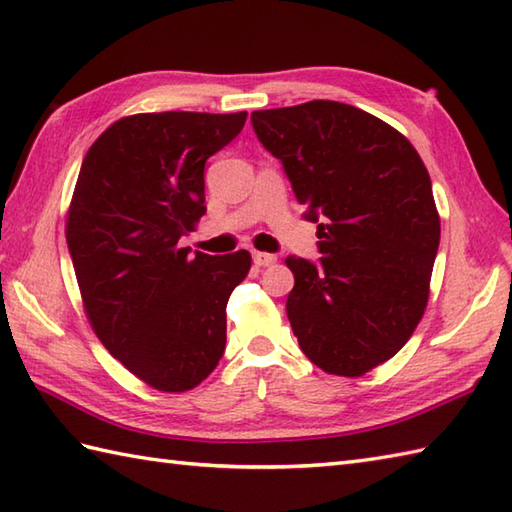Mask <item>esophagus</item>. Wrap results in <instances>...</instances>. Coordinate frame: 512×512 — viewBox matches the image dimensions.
I'll return each instance as SVG.
<instances>
[{
	"label": "esophagus",
	"mask_w": 512,
	"mask_h": 512,
	"mask_svg": "<svg viewBox=\"0 0 512 512\" xmlns=\"http://www.w3.org/2000/svg\"><path fill=\"white\" fill-rule=\"evenodd\" d=\"M253 262L257 266H273L277 262V255H270V253H259V250H255L253 253Z\"/></svg>",
	"instance_id": "34e87169"
}]
</instances>
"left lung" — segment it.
<instances>
[{
	"label": "left lung",
	"instance_id": "obj_1",
	"mask_svg": "<svg viewBox=\"0 0 512 512\" xmlns=\"http://www.w3.org/2000/svg\"><path fill=\"white\" fill-rule=\"evenodd\" d=\"M284 162L321 262L286 257V301L301 352L323 372L356 378L389 361L429 301L440 215L418 151L380 118L336 101L250 114Z\"/></svg>",
	"mask_w": 512,
	"mask_h": 512
}]
</instances>
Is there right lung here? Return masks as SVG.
<instances>
[{
  "label": "right lung",
  "mask_w": 512,
  "mask_h": 512,
  "mask_svg": "<svg viewBox=\"0 0 512 512\" xmlns=\"http://www.w3.org/2000/svg\"><path fill=\"white\" fill-rule=\"evenodd\" d=\"M246 112L118 118L83 158L65 239L85 317L118 363L165 394L198 387L226 347V303L250 253L189 255L180 237L204 206V162Z\"/></svg>",
  "instance_id": "right-lung-1"
}]
</instances>
